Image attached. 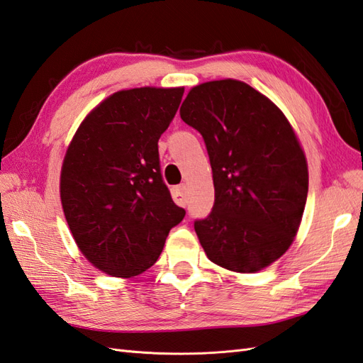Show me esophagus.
Here are the masks:
<instances>
[{
    "label": "esophagus",
    "instance_id": "obj_1",
    "mask_svg": "<svg viewBox=\"0 0 363 363\" xmlns=\"http://www.w3.org/2000/svg\"><path fill=\"white\" fill-rule=\"evenodd\" d=\"M172 199L177 203V205L184 206L186 205V186L184 184H179V186L172 188Z\"/></svg>",
    "mask_w": 363,
    "mask_h": 363
}]
</instances>
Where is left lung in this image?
Returning a JSON list of instances; mask_svg holds the SVG:
<instances>
[{"label":"left lung","instance_id":"obj_1","mask_svg":"<svg viewBox=\"0 0 363 363\" xmlns=\"http://www.w3.org/2000/svg\"><path fill=\"white\" fill-rule=\"evenodd\" d=\"M180 117L205 140L216 200L194 222L208 259L255 272L293 243L308 196V166L285 115L237 79L192 87Z\"/></svg>","mask_w":363,"mask_h":363}]
</instances>
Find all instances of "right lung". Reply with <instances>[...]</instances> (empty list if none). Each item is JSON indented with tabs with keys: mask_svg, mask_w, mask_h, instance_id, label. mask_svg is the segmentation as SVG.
<instances>
[{
	"mask_svg": "<svg viewBox=\"0 0 363 363\" xmlns=\"http://www.w3.org/2000/svg\"><path fill=\"white\" fill-rule=\"evenodd\" d=\"M184 89L120 91L87 115L61 167V203L79 251L113 277L138 276L160 257L186 211L163 182L158 140Z\"/></svg>",
	"mask_w": 363,
	"mask_h": 363,
	"instance_id": "add662e5",
	"label": "right lung"
}]
</instances>
